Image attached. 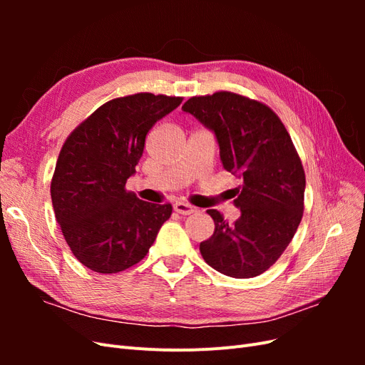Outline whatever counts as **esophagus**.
I'll return each instance as SVG.
<instances>
[{
	"label": "esophagus",
	"mask_w": 365,
	"mask_h": 365,
	"mask_svg": "<svg viewBox=\"0 0 365 365\" xmlns=\"http://www.w3.org/2000/svg\"><path fill=\"white\" fill-rule=\"evenodd\" d=\"M173 210H175L176 213L182 215V216L192 215V213L196 212V208L193 205H190V204H187V202H175L173 204Z\"/></svg>",
	"instance_id": "esophagus-1"
}]
</instances>
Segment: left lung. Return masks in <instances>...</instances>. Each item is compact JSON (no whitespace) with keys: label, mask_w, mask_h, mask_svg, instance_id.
I'll use <instances>...</instances> for the list:
<instances>
[{"label":"left lung","mask_w":365,"mask_h":365,"mask_svg":"<svg viewBox=\"0 0 365 365\" xmlns=\"http://www.w3.org/2000/svg\"><path fill=\"white\" fill-rule=\"evenodd\" d=\"M182 111L213 132L224 169L240 180L233 190L239 219L228 224L217 210H207L215 233L200 251L219 272L256 277L282 256L300 225L306 187L300 157L272 109L244 96L192 97Z\"/></svg>","instance_id":"obj_1"}]
</instances>
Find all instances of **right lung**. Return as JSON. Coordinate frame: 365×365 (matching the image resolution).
I'll return each instance as SVG.
<instances>
[{"mask_svg":"<svg viewBox=\"0 0 365 365\" xmlns=\"http://www.w3.org/2000/svg\"><path fill=\"white\" fill-rule=\"evenodd\" d=\"M181 97L140 93L102 105L63 143L51 180V202L74 257L114 274L146 256L170 204H152L125 190L135 173L149 129Z\"/></svg>","mask_w":365,"mask_h":365,"instance_id":"1","label":"right lung"}]
</instances>
